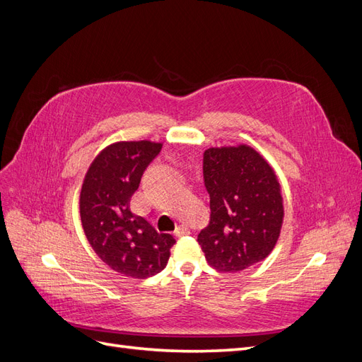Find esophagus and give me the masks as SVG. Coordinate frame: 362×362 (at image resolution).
I'll return each mask as SVG.
<instances>
[{"label": "esophagus", "instance_id": "obj_1", "mask_svg": "<svg viewBox=\"0 0 362 362\" xmlns=\"http://www.w3.org/2000/svg\"><path fill=\"white\" fill-rule=\"evenodd\" d=\"M190 234V229L185 226V225H180L175 229V235L177 237H184V235H189Z\"/></svg>", "mask_w": 362, "mask_h": 362}]
</instances>
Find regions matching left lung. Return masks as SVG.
<instances>
[{
	"label": "left lung",
	"mask_w": 362,
	"mask_h": 362,
	"mask_svg": "<svg viewBox=\"0 0 362 362\" xmlns=\"http://www.w3.org/2000/svg\"><path fill=\"white\" fill-rule=\"evenodd\" d=\"M210 223L198 242L213 269L242 272L266 259L284 222V199L275 170L249 145L204 152Z\"/></svg>",
	"instance_id": "left-lung-1"
}]
</instances>
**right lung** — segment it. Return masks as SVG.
<instances>
[{
	"label": "right lung",
	"instance_id": "1",
	"mask_svg": "<svg viewBox=\"0 0 362 362\" xmlns=\"http://www.w3.org/2000/svg\"><path fill=\"white\" fill-rule=\"evenodd\" d=\"M163 144L116 141L98 154L84 175L80 216L87 242L105 264L125 276L145 279L168 264L175 238L136 216L129 201Z\"/></svg>",
	"mask_w": 362,
	"mask_h": 362
}]
</instances>
